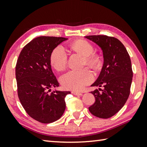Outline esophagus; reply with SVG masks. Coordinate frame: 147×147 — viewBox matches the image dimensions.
<instances>
[{"instance_id":"obj_1","label":"esophagus","mask_w":147,"mask_h":147,"mask_svg":"<svg viewBox=\"0 0 147 147\" xmlns=\"http://www.w3.org/2000/svg\"><path fill=\"white\" fill-rule=\"evenodd\" d=\"M71 93H72V94H75V95H82V93H80V92H78L76 91H72Z\"/></svg>"}]
</instances>
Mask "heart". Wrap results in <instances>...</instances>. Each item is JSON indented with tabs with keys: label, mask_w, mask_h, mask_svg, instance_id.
<instances>
[{
	"label": "heart",
	"mask_w": 147,
	"mask_h": 147,
	"mask_svg": "<svg viewBox=\"0 0 147 147\" xmlns=\"http://www.w3.org/2000/svg\"><path fill=\"white\" fill-rule=\"evenodd\" d=\"M70 47L74 52L84 57V64L92 68H97L100 64V59L96 54H93V47L85 40L79 39L73 42ZM51 62L56 70L62 71L67 63V54L61 45L56 47L52 52ZM94 75L88 68L80 71H70L62 75L60 82L64 88L73 90H81L86 86L91 83Z\"/></svg>",
	"instance_id": "1"
}]
</instances>
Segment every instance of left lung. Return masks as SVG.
<instances>
[{
  "label": "left lung",
  "mask_w": 147,
  "mask_h": 147,
  "mask_svg": "<svg viewBox=\"0 0 147 147\" xmlns=\"http://www.w3.org/2000/svg\"><path fill=\"white\" fill-rule=\"evenodd\" d=\"M102 51L104 64L98 78L91 86L104 87L91 93L95 102L89 108L93 115L102 119L113 116L125 104L130 92L133 72L130 56L123 44L115 38L88 36Z\"/></svg>",
  "instance_id": "left-lung-1"
}]
</instances>
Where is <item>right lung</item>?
<instances>
[{
	"label": "right lung",
	"instance_id": "obj_1",
	"mask_svg": "<svg viewBox=\"0 0 147 147\" xmlns=\"http://www.w3.org/2000/svg\"><path fill=\"white\" fill-rule=\"evenodd\" d=\"M67 38L40 36L23 47L16 67L17 93L26 113L41 123H51L63 115L65 97L70 91L55 90L59 83L51 69L53 50Z\"/></svg>",
	"mask_w": 147,
	"mask_h": 147
}]
</instances>
